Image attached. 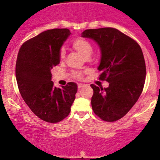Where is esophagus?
Segmentation results:
<instances>
[{
  "instance_id": "esophagus-1",
  "label": "esophagus",
  "mask_w": 160,
  "mask_h": 160,
  "mask_svg": "<svg viewBox=\"0 0 160 160\" xmlns=\"http://www.w3.org/2000/svg\"><path fill=\"white\" fill-rule=\"evenodd\" d=\"M84 87V85L82 84V83H78V89H81L82 87Z\"/></svg>"
}]
</instances>
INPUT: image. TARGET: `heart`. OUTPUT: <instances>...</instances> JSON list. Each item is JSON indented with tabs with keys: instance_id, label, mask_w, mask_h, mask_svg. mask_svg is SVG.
<instances>
[{
	"instance_id": "1",
	"label": "heart",
	"mask_w": 160,
	"mask_h": 160,
	"mask_svg": "<svg viewBox=\"0 0 160 160\" xmlns=\"http://www.w3.org/2000/svg\"><path fill=\"white\" fill-rule=\"evenodd\" d=\"M72 47L85 58L90 57L93 51V46L91 43L89 41H87V39L82 38H77L75 40H73V42H72ZM60 58L61 59H63L65 58L64 49H62L60 51ZM73 76L76 78L78 79L82 78V74L80 73H74Z\"/></svg>"
}]
</instances>
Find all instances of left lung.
Masks as SVG:
<instances>
[{
    "label": "left lung",
    "instance_id": "1",
    "mask_svg": "<svg viewBox=\"0 0 160 160\" xmlns=\"http://www.w3.org/2000/svg\"><path fill=\"white\" fill-rule=\"evenodd\" d=\"M82 37L99 46V79L109 82L107 88L90 85L93 111L104 121H117L132 108L143 89L146 65L142 49L135 40L114 28L87 29Z\"/></svg>",
    "mask_w": 160,
    "mask_h": 160
}]
</instances>
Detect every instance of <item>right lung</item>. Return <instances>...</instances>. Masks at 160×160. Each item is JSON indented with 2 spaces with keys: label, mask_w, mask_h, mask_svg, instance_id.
I'll use <instances>...</instances> for the list:
<instances>
[{
  "label": "right lung",
  "mask_w": 160,
  "mask_h": 160,
  "mask_svg": "<svg viewBox=\"0 0 160 160\" xmlns=\"http://www.w3.org/2000/svg\"><path fill=\"white\" fill-rule=\"evenodd\" d=\"M71 34L68 29L44 31L23 43L16 62V78L21 95L38 118L56 123L69 115L78 86L68 82L57 88L51 81L52 68L60 62V51Z\"/></svg>",
  "instance_id": "add662e5"
}]
</instances>
